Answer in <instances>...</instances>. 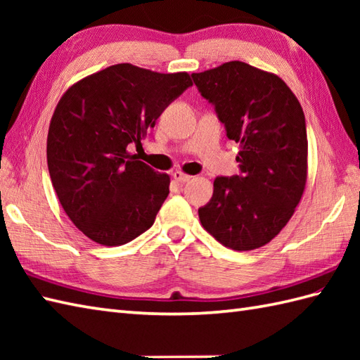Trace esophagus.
<instances>
[{
  "label": "esophagus",
  "instance_id": "esophagus-1",
  "mask_svg": "<svg viewBox=\"0 0 360 360\" xmlns=\"http://www.w3.org/2000/svg\"><path fill=\"white\" fill-rule=\"evenodd\" d=\"M173 178L178 181V182H188L190 179H192V176L182 173L179 170H176V172H173Z\"/></svg>",
  "mask_w": 360,
  "mask_h": 360
}]
</instances>
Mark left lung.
<instances>
[{"mask_svg": "<svg viewBox=\"0 0 360 360\" xmlns=\"http://www.w3.org/2000/svg\"><path fill=\"white\" fill-rule=\"evenodd\" d=\"M215 105L227 137L240 143V174L219 176L200 213L223 246L254 250L280 233L294 215L308 178V137L295 94L278 75L244 62L192 74Z\"/></svg>", "mask_w": 360, "mask_h": 360, "instance_id": "1", "label": "left lung"}]
</instances>
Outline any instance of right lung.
Returning a JSON list of instances; mask_svg holds the SVG:
<instances>
[{
	"label": "right lung",
	"instance_id": "add662e5",
	"mask_svg": "<svg viewBox=\"0 0 360 360\" xmlns=\"http://www.w3.org/2000/svg\"><path fill=\"white\" fill-rule=\"evenodd\" d=\"M187 72L112 65L75 82L52 114L48 168L70 219L102 246H122L153 226L170 176L128 151L170 102L192 86Z\"/></svg>",
	"mask_w": 360,
	"mask_h": 360
}]
</instances>
